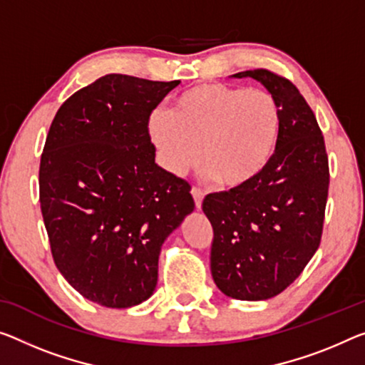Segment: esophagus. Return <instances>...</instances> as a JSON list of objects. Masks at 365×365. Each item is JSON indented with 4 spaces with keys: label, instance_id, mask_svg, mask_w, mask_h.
Here are the masks:
<instances>
[{
    "label": "esophagus",
    "instance_id": "obj_1",
    "mask_svg": "<svg viewBox=\"0 0 365 365\" xmlns=\"http://www.w3.org/2000/svg\"><path fill=\"white\" fill-rule=\"evenodd\" d=\"M190 194H192V197H194V202H195V207H197V209H200L202 207V200H204V190H202L200 187H197V186H192V189H190Z\"/></svg>",
    "mask_w": 365,
    "mask_h": 365
}]
</instances>
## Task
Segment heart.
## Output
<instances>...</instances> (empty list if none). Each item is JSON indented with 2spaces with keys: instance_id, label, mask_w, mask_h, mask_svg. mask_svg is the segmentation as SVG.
<instances>
[{
  "instance_id": "1",
  "label": "heart",
  "mask_w": 365,
  "mask_h": 365,
  "mask_svg": "<svg viewBox=\"0 0 365 365\" xmlns=\"http://www.w3.org/2000/svg\"><path fill=\"white\" fill-rule=\"evenodd\" d=\"M280 130L276 98L262 89L205 83L175 101L171 115L155 114L150 135L168 170L184 173L200 158L222 187L253 181L271 161Z\"/></svg>"
}]
</instances>
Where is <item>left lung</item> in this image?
I'll return each mask as SVG.
<instances>
[{
  "label": "left lung",
  "mask_w": 365,
  "mask_h": 365,
  "mask_svg": "<svg viewBox=\"0 0 365 365\" xmlns=\"http://www.w3.org/2000/svg\"><path fill=\"white\" fill-rule=\"evenodd\" d=\"M279 103L280 130L266 170L243 187L209 194L202 210L214 228L210 269L237 300L276 297L300 276L322 241L329 166L324 138L305 98L267 68L240 71Z\"/></svg>",
  "instance_id": "left-lung-1"
}]
</instances>
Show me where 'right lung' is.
<instances>
[{"instance_id":"right-lung-1","label":"right lung","mask_w":365,"mask_h":365,"mask_svg":"<svg viewBox=\"0 0 365 365\" xmlns=\"http://www.w3.org/2000/svg\"><path fill=\"white\" fill-rule=\"evenodd\" d=\"M179 81L101 76L55 114L38 199L55 266L88 300L142 304L161 245L194 210L190 184L155 163L150 115Z\"/></svg>"}]
</instances>
